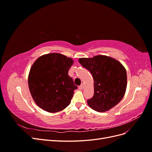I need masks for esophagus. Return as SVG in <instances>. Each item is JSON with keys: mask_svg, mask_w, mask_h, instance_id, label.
I'll use <instances>...</instances> for the list:
<instances>
[{"mask_svg": "<svg viewBox=\"0 0 152 152\" xmlns=\"http://www.w3.org/2000/svg\"><path fill=\"white\" fill-rule=\"evenodd\" d=\"M79 89H82L84 88V84H81L79 87Z\"/></svg>", "mask_w": 152, "mask_h": 152, "instance_id": "34e87169", "label": "esophagus"}]
</instances>
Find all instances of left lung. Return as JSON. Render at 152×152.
I'll return each mask as SVG.
<instances>
[{"instance_id":"obj_1","label":"left lung","mask_w":152,"mask_h":152,"mask_svg":"<svg viewBox=\"0 0 152 152\" xmlns=\"http://www.w3.org/2000/svg\"><path fill=\"white\" fill-rule=\"evenodd\" d=\"M79 61L91 72L94 79V96L87 100L90 107L104 112L121 102L126 90L127 73L120 62L102 55L80 58Z\"/></svg>"}]
</instances>
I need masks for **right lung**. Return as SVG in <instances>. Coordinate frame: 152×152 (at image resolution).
<instances>
[{
	"instance_id": "1",
	"label": "right lung",
	"mask_w": 152,
	"mask_h": 152,
	"mask_svg": "<svg viewBox=\"0 0 152 152\" xmlns=\"http://www.w3.org/2000/svg\"><path fill=\"white\" fill-rule=\"evenodd\" d=\"M72 59L59 53L39 58L32 65L28 86L32 98L40 108L50 113L65 109L70 104L77 87L68 70Z\"/></svg>"
}]
</instances>
